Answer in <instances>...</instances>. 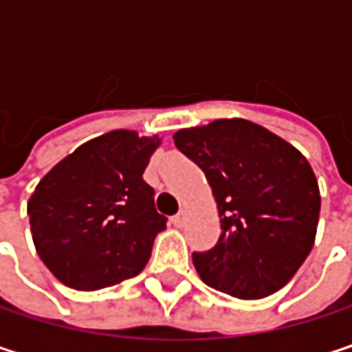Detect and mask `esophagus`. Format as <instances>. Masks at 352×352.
I'll return each instance as SVG.
<instances>
[{"instance_id":"esophagus-1","label":"esophagus","mask_w":352,"mask_h":352,"mask_svg":"<svg viewBox=\"0 0 352 352\" xmlns=\"http://www.w3.org/2000/svg\"><path fill=\"white\" fill-rule=\"evenodd\" d=\"M171 222L175 224L177 228H181V226L187 222V214H185V212H179V214H175V216L171 218Z\"/></svg>"}]
</instances>
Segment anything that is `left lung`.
Listing matches in <instances>:
<instances>
[{
  "mask_svg": "<svg viewBox=\"0 0 352 352\" xmlns=\"http://www.w3.org/2000/svg\"><path fill=\"white\" fill-rule=\"evenodd\" d=\"M173 138L206 173L222 218L216 246L193 252L199 277L241 300L281 289L314 246L320 191L310 163L246 120H216Z\"/></svg>",
  "mask_w": 352,
  "mask_h": 352,
  "instance_id": "8db88e82",
  "label": "left lung"
}]
</instances>
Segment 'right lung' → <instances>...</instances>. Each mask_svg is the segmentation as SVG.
<instances>
[{
  "instance_id": "obj_1",
  "label": "right lung",
  "mask_w": 352,
  "mask_h": 352,
  "mask_svg": "<svg viewBox=\"0 0 352 352\" xmlns=\"http://www.w3.org/2000/svg\"><path fill=\"white\" fill-rule=\"evenodd\" d=\"M159 138L116 130L63 159L28 201L38 256L65 285L111 287L138 275L167 226L142 179Z\"/></svg>"
}]
</instances>
